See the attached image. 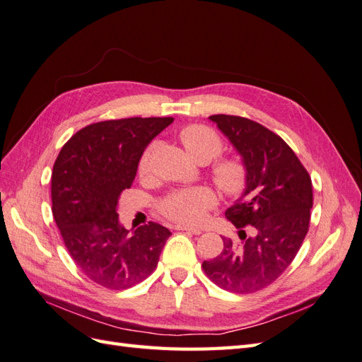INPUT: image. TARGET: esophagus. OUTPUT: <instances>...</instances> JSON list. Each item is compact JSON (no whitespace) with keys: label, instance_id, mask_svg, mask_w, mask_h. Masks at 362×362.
I'll use <instances>...</instances> for the list:
<instances>
[{"label":"esophagus","instance_id":"obj_1","mask_svg":"<svg viewBox=\"0 0 362 362\" xmlns=\"http://www.w3.org/2000/svg\"><path fill=\"white\" fill-rule=\"evenodd\" d=\"M175 229H177V230H185V233L194 234V235H199V234H202V230H200V229L191 228V226H185V225H177V226H175Z\"/></svg>","mask_w":362,"mask_h":362}]
</instances>
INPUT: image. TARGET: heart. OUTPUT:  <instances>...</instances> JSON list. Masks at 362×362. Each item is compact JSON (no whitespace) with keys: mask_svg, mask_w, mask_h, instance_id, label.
Here are the masks:
<instances>
[{"mask_svg":"<svg viewBox=\"0 0 362 362\" xmlns=\"http://www.w3.org/2000/svg\"><path fill=\"white\" fill-rule=\"evenodd\" d=\"M180 142L185 150L199 163H208L223 150V141L220 134L206 125H188L180 134ZM156 145L151 144L144 151L139 160V174L146 177L153 168V157ZM212 180L226 196H240L247 187V168L237 157H225L217 160L211 168ZM217 197L206 187L187 188L171 192L160 202V211L165 217L182 225H196L205 218L206 212L214 208Z\"/></svg>","mask_w":362,"mask_h":362,"instance_id":"obj_1","label":"heart"}]
</instances>
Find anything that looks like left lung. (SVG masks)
Here are the masks:
<instances>
[{"instance_id": "1", "label": "left lung", "mask_w": 362, "mask_h": 362, "mask_svg": "<svg viewBox=\"0 0 362 362\" xmlns=\"http://www.w3.org/2000/svg\"><path fill=\"white\" fill-rule=\"evenodd\" d=\"M247 168V187L226 218L240 242L223 237V251L202 267L221 289L254 293L272 284L293 262L309 230L312 180L283 139L251 119L214 115Z\"/></svg>"}]
</instances>
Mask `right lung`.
<instances>
[{
	"mask_svg": "<svg viewBox=\"0 0 362 362\" xmlns=\"http://www.w3.org/2000/svg\"><path fill=\"white\" fill-rule=\"evenodd\" d=\"M173 120L128 117L87 125L53 165L52 212L64 245L87 278L107 289H128L151 275L171 235L154 221L129 235L116 208L146 145Z\"/></svg>",
	"mask_w": 362,
	"mask_h": 362,
	"instance_id": "1",
	"label": "right lung"
}]
</instances>
